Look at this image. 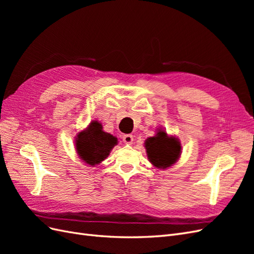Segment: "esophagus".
Wrapping results in <instances>:
<instances>
[{
  "label": "esophagus",
  "instance_id": "1",
  "mask_svg": "<svg viewBox=\"0 0 254 254\" xmlns=\"http://www.w3.org/2000/svg\"><path fill=\"white\" fill-rule=\"evenodd\" d=\"M123 141L126 144H131L133 142V135L132 134H124L123 135Z\"/></svg>",
  "mask_w": 254,
  "mask_h": 254
}]
</instances>
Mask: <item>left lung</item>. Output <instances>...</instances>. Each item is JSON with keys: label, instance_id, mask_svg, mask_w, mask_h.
I'll return each mask as SVG.
<instances>
[{"label": "left lung", "instance_id": "8db88e82", "mask_svg": "<svg viewBox=\"0 0 254 254\" xmlns=\"http://www.w3.org/2000/svg\"><path fill=\"white\" fill-rule=\"evenodd\" d=\"M148 159L153 166L166 168L172 166L181 155L180 142L174 136H168L164 130H159L157 135L145 141Z\"/></svg>", "mask_w": 254, "mask_h": 254}]
</instances>
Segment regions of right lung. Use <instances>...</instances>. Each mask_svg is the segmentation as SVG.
I'll use <instances>...</instances> for the list:
<instances>
[{"mask_svg": "<svg viewBox=\"0 0 254 254\" xmlns=\"http://www.w3.org/2000/svg\"><path fill=\"white\" fill-rule=\"evenodd\" d=\"M117 144V137L103 131L101 123L93 121L86 130L78 133L76 139V150L81 160L93 166L108 157Z\"/></svg>", "mask_w": 254, "mask_h": 254, "instance_id": "add662e5", "label": "right lung"}]
</instances>
